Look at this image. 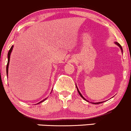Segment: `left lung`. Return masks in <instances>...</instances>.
<instances>
[{
  "instance_id": "obj_1",
  "label": "left lung",
  "mask_w": 131,
  "mask_h": 131,
  "mask_svg": "<svg viewBox=\"0 0 131 131\" xmlns=\"http://www.w3.org/2000/svg\"><path fill=\"white\" fill-rule=\"evenodd\" d=\"M115 43L116 44V45H118V47H120V48H121V50H122V47H121V45H120V44H119V43H117V42H115ZM76 88H77V90H78V93H79V95H80V96H81V97H82V98H83V99H84V100L87 101V102H89V101H88V100H86V99H85V98H84V97H83V95H81V93H80V91H79V90H78V87H77V86H76ZM103 102H96V103H93V104H99V103H103Z\"/></svg>"
}]
</instances>
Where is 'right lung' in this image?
Listing matches in <instances>:
<instances>
[{"instance_id":"add662e5","label":"right lung","mask_w":131,"mask_h":131,"mask_svg":"<svg viewBox=\"0 0 131 131\" xmlns=\"http://www.w3.org/2000/svg\"><path fill=\"white\" fill-rule=\"evenodd\" d=\"M13 45L11 47H10V50H9V52H8V54H7V58H8V61H7V67H6V72H7V74H8V68H9V60H10V53H11V52H12V50H13ZM47 99V98H45V100H43V101H41V102H39L38 103H41V102H43L44 100H45Z\"/></svg>"}]
</instances>
